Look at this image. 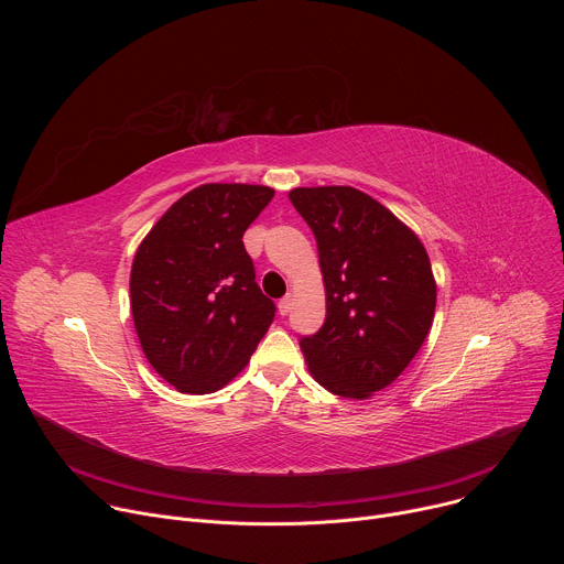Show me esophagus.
Returning a JSON list of instances; mask_svg holds the SVG:
<instances>
[{
  "instance_id": "esophagus-1",
  "label": "esophagus",
  "mask_w": 564,
  "mask_h": 564,
  "mask_svg": "<svg viewBox=\"0 0 564 564\" xmlns=\"http://www.w3.org/2000/svg\"><path fill=\"white\" fill-rule=\"evenodd\" d=\"M290 310H292V296L288 294V296H283V299L279 301V314L285 316Z\"/></svg>"
}]
</instances>
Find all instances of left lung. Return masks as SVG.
Returning <instances> with one entry per match:
<instances>
[{
	"instance_id": "obj_1",
	"label": "left lung",
	"mask_w": 564,
	"mask_h": 564,
	"mask_svg": "<svg viewBox=\"0 0 564 564\" xmlns=\"http://www.w3.org/2000/svg\"><path fill=\"white\" fill-rule=\"evenodd\" d=\"M290 203L310 225L326 283V321L301 337L312 377L364 399L392 383L422 348L437 288L422 240L352 187H296Z\"/></svg>"
}]
</instances>
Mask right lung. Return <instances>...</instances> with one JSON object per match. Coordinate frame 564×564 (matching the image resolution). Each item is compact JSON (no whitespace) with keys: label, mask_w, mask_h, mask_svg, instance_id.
Listing matches in <instances>:
<instances>
[{"label":"right lung","mask_w":564,"mask_h":564,"mask_svg":"<svg viewBox=\"0 0 564 564\" xmlns=\"http://www.w3.org/2000/svg\"><path fill=\"white\" fill-rule=\"evenodd\" d=\"M274 189L209 183L176 200L140 243L131 314L144 357L181 392L223 388L274 321L243 234Z\"/></svg>","instance_id":"right-lung-1"}]
</instances>
